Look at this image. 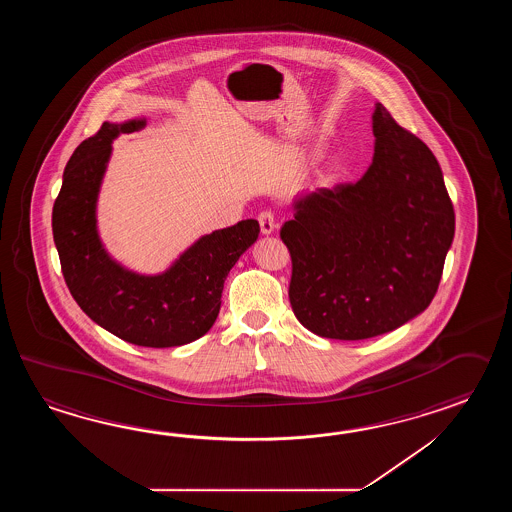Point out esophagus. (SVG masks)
Here are the masks:
<instances>
[{
	"label": "esophagus",
	"instance_id": "obj_1",
	"mask_svg": "<svg viewBox=\"0 0 512 512\" xmlns=\"http://www.w3.org/2000/svg\"><path fill=\"white\" fill-rule=\"evenodd\" d=\"M258 221H260V229L263 236H269L276 229V219H274V214H272L271 210L261 212L260 216H258Z\"/></svg>",
	"mask_w": 512,
	"mask_h": 512
}]
</instances>
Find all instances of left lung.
Instances as JSON below:
<instances>
[{
  "instance_id": "obj_1",
  "label": "left lung",
  "mask_w": 512,
  "mask_h": 512,
  "mask_svg": "<svg viewBox=\"0 0 512 512\" xmlns=\"http://www.w3.org/2000/svg\"><path fill=\"white\" fill-rule=\"evenodd\" d=\"M371 120L368 172L355 185L296 197L280 232L293 260L294 315L318 337L364 340L421 315L454 240L434 153L379 102Z\"/></svg>"
}]
</instances>
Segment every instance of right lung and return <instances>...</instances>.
Wrapping results in <instances>:
<instances>
[{"mask_svg": "<svg viewBox=\"0 0 512 512\" xmlns=\"http://www.w3.org/2000/svg\"><path fill=\"white\" fill-rule=\"evenodd\" d=\"M144 126V117L104 122L78 146L53 207V238L67 287L95 324L135 346L174 348L214 326L225 280L258 240L260 223L245 219L201 236L159 274H139L113 260L98 236V192L111 142Z\"/></svg>", "mask_w": 512, "mask_h": 512, "instance_id": "obj_1", "label": "right lung"}]
</instances>
